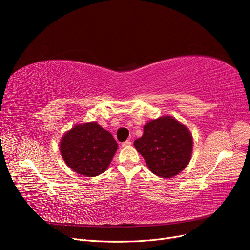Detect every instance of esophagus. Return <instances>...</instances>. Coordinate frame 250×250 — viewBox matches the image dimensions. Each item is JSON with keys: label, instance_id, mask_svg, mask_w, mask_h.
<instances>
[{"label": "esophagus", "instance_id": "1", "mask_svg": "<svg viewBox=\"0 0 250 250\" xmlns=\"http://www.w3.org/2000/svg\"><path fill=\"white\" fill-rule=\"evenodd\" d=\"M130 145H131V141L130 140H127L124 143H122V146L123 147H128V146H130Z\"/></svg>", "mask_w": 250, "mask_h": 250}]
</instances>
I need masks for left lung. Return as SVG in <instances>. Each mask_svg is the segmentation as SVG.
<instances>
[{"label":"left lung","instance_id":"1","mask_svg":"<svg viewBox=\"0 0 250 250\" xmlns=\"http://www.w3.org/2000/svg\"><path fill=\"white\" fill-rule=\"evenodd\" d=\"M133 145L155 175L170 178L183 171L191 160L193 139L188 128L172 117L152 120Z\"/></svg>","mask_w":250,"mask_h":250}]
</instances>
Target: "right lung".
<instances>
[{
	"label": "right lung",
	"instance_id": "add662e5",
	"mask_svg": "<svg viewBox=\"0 0 250 250\" xmlns=\"http://www.w3.org/2000/svg\"><path fill=\"white\" fill-rule=\"evenodd\" d=\"M118 149L110 132L96 122L76 125L60 142L65 164L82 175L94 177L107 169Z\"/></svg>",
	"mask_w": 250,
	"mask_h": 250
}]
</instances>
